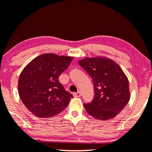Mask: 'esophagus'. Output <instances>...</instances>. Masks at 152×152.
<instances>
[{
    "label": "esophagus",
    "instance_id": "34e87169",
    "mask_svg": "<svg viewBox=\"0 0 152 152\" xmlns=\"http://www.w3.org/2000/svg\"><path fill=\"white\" fill-rule=\"evenodd\" d=\"M73 95H74V97H80L81 96V93L80 92H77V93H74Z\"/></svg>",
    "mask_w": 152,
    "mask_h": 152
}]
</instances>
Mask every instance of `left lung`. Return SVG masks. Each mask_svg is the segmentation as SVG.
<instances>
[{"label":"left lung","mask_w":152,"mask_h":152,"mask_svg":"<svg viewBox=\"0 0 152 152\" xmlns=\"http://www.w3.org/2000/svg\"><path fill=\"white\" fill-rule=\"evenodd\" d=\"M78 64L91 76L95 97L84 104L86 110L101 121L114 118L126 106L130 97L129 82L118 64L106 57H86Z\"/></svg>","instance_id":"8db88e82"}]
</instances>
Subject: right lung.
<instances>
[{
    "label": "right lung",
    "mask_w": 152,
    "mask_h": 152,
    "mask_svg": "<svg viewBox=\"0 0 152 152\" xmlns=\"http://www.w3.org/2000/svg\"><path fill=\"white\" fill-rule=\"evenodd\" d=\"M72 57L46 53L24 67L18 80L20 99L39 118H50L67 107L73 95L64 90L59 76L68 68Z\"/></svg>",
    "instance_id": "right-lung-1"
}]
</instances>
